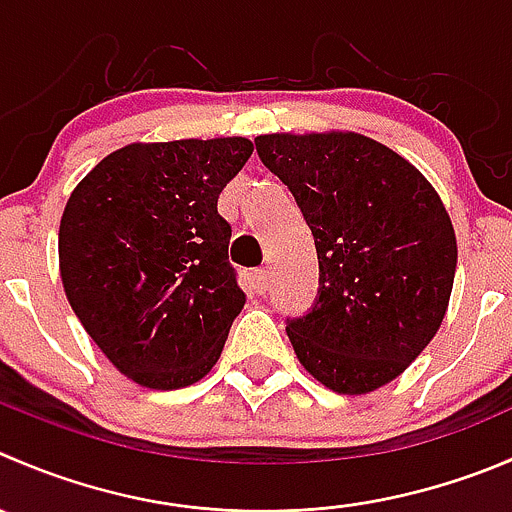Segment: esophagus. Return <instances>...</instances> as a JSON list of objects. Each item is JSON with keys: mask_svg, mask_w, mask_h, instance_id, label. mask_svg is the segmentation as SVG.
<instances>
[{"mask_svg": "<svg viewBox=\"0 0 512 512\" xmlns=\"http://www.w3.org/2000/svg\"><path fill=\"white\" fill-rule=\"evenodd\" d=\"M252 277H255V290L257 292H260V295H262V292H267V287H270V270H267V267H260V270H255V275H252Z\"/></svg>", "mask_w": 512, "mask_h": 512, "instance_id": "esophagus-1", "label": "esophagus"}]
</instances>
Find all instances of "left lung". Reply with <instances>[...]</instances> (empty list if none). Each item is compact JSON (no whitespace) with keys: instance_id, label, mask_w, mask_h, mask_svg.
Segmentation results:
<instances>
[{"instance_id":"left-lung-1","label":"left lung","mask_w":512,"mask_h":512,"mask_svg":"<svg viewBox=\"0 0 512 512\" xmlns=\"http://www.w3.org/2000/svg\"><path fill=\"white\" fill-rule=\"evenodd\" d=\"M262 165L295 197L315 237L320 287L287 317L312 377L342 395L395 380L438 332L458 245L438 192L390 147L355 135H262Z\"/></svg>"}]
</instances>
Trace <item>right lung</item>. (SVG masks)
<instances>
[{
	"label": "right lung",
	"mask_w": 512,
	"mask_h": 512,
	"mask_svg": "<svg viewBox=\"0 0 512 512\" xmlns=\"http://www.w3.org/2000/svg\"><path fill=\"white\" fill-rule=\"evenodd\" d=\"M250 155L245 137L127 145L64 207L69 305L107 360L145 388L205 377L245 305L217 197Z\"/></svg>",
	"instance_id": "add662e5"
}]
</instances>
